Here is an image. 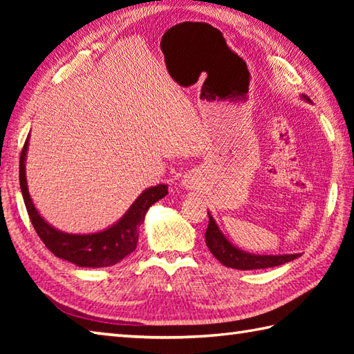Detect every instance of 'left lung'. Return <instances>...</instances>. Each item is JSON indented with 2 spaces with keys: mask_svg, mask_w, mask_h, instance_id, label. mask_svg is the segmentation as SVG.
Returning <instances> with one entry per match:
<instances>
[{
  "mask_svg": "<svg viewBox=\"0 0 354 354\" xmlns=\"http://www.w3.org/2000/svg\"><path fill=\"white\" fill-rule=\"evenodd\" d=\"M208 228L205 231V243L208 250L212 251L214 257L219 260L222 265L232 269L248 270V269H265L284 265V263L295 260L299 254H284V255H255L245 251H240L239 248L231 245L227 237H225L212 214L208 213Z\"/></svg>",
  "mask_w": 354,
  "mask_h": 354,
  "instance_id": "1",
  "label": "left lung"
}]
</instances>
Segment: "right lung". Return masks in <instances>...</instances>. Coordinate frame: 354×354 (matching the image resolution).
<instances>
[{"label":"right lung","mask_w":354,"mask_h":354,"mask_svg":"<svg viewBox=\"0 0 354 354\" xmlns=\"http://www.w3.org/2000/svg\"><path fill=\"white\" fill-rule=\"evenodd\" d=\"M28 138L24 142L19 156V185L24 198L27 213L37 236L44 245L59 259L71 261L82 268H104L112 266L123 260L126 255L135 251L138 243V228L145 221L150 205L162 199L167 194V185L160 184L142 192L133 202L127 213L114 227L95 234H66L57 231L45 222L37 213L32 199H30L26 181V153Z\"/></svg>","instance_id":"add662e5"}]
</instances>
